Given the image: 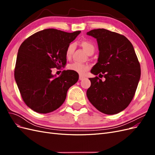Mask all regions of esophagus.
Segmentation results:
<instances>
[{"label": "esophagus", "instance_id": "obj_1", "mask_svg": "<svg viewBox=\"0 0 155 155\" xmlns=\"http://www.w3.org/2000/svg\"><path fill=\"white\" fill-rule=\"evenodd\" d=\"M85 78V76H79V80H83V79H84Z\"/></svg>", "mask_w": 155, "mask_h": 155}]
</instances>
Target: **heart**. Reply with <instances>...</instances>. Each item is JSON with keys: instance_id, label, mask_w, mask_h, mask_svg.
<instances>
[{"instance_id": "obj_1", "label": "heart", "mask_w": 155, "mask_h": 155, "mask_svg": "<svg viewBox=\"0 0 155 155\" xmlns=\"http://www.w3.org/2000/svg\"><path fill=\"white\" fill-rule=\"evenodd\" d=\"M80 44L83 48L85 50L88 55H92L95 51V46L91 41L83 40L81 42ZM75 48H76V45L74 43H70L67 46L66 51H65V56H66L67 59H69L72 58ZM89 68H90V67H89L88 64L78 62H74L68 65V68L69 70L79 74H83L84 73H85Z\"/></svg>"}]
</instances>
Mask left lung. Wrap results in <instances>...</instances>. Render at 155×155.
<instances>
[{"label":"left lung","mask_w":155,"mask_h":155,"mask_svg":"<svg viewBox=\"0 0 155 155\" xmlns=\"http://www.w3.org/2000/svg\"><path fill=\"white\" fill-rule=\"evenodd\" d=\"M87 34L97 39L100 50L97 63L91 72L105 78V81L97 76L89 78L88 99L103 113H119L133 99L141 75L133 46L124 35L104 28Z\"/></svg>","instance_id":"8db88e82"}]
</instances>
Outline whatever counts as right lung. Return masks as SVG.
I'll return each instance as SVG.
<instances>
[{
  "instance_id": "1",
  "label": "right lung",
  "mask_w": 155,
  "mask_h": 155,
  "mask_svg": "<svg viewBox=\"0 0 155 155\" xmlns=\"http://www.w3.org/2000/svg\"><path fill=\"white\" fill-rule=\"evenodd\" d=\"M80 33L45 29L28 37L20 46L14 76L23 101L33 110L46 114L58 109L68 88L78 81V74L72 70H63L56 78L51 70L64 67L67 46Z\"/></svg>"
}]
</instances>
